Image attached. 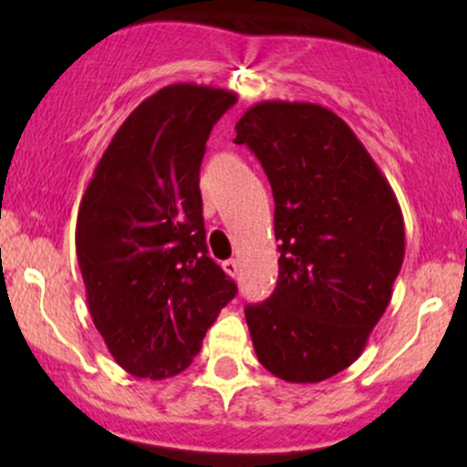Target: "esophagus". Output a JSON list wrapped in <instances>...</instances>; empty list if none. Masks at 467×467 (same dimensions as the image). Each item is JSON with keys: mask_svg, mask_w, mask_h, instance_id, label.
<instances>
[{"mask_svg": "<svg viewBox=\"0 0 467 467\" xmlns=\"http://www.w3.org/2000/svg\"><path fill=\"white\" fill-rule=\"evenodd\" d=\"M223 270H226L228 276H237L239 275V261L237 259H228L223 261Z\"/></svg>", "mask_w": 467, "mask_h": 467, "instance_id": "obj_1", "label": "esophagus"}]
</instances>
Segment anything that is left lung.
<instances>
[{
	"mask_svg": "<svg viewBox=\"0 0 467 467\" xmlns=\"http://www.w3.org/2000/svg\"><path fill=\"white\" fill-rule=\"evenodd\" d=\"M234 142L259 158L275 195L278 281L245 307L259 362L314 384L360 358L404 261L393 189L340 116L314 103L264 100Z\"/></svg>",
	"mask_w": 467,
	"mask_h": 467,
	"instance_id": "8db88e82",
	"label": "left lung"
}]
</instances>
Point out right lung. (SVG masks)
I'll return each mask as SVG.
<instances>
[{
    "mask_svg": "<svg viewBox=\"0 0 467 467\" xmlns=\"http://www.w3.org/2000/svg\"><path fill=\"white\" fill-rule=\"evenodd\" d=\"M228 89L175 83L111 138L80 200L77 256L88 307L114 360L136 378L184 371L237 285L208 256L200 166Z\"/></svg>",
    "mask_w": 467,
    "mask_h": 467,
    "instance_id": "1",
    "label": "right lung"
}]
</instances>
